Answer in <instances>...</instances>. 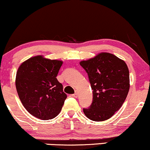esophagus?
Listing matches in <instances>:
<instances>
[{
	"instance_id": "obj_1",
	"label": "esophagus",
	"mask_w": 150,
	"mask_h": 150,
	"mask_svg": "<svg viewBox=\"0 0 150 150\" xmlns=\"http://www.w3.org/2000/svg\"><path fill=\"white\" fill-rule=\"evenodd\" d=\"M73 97H74V98H77V92H75V93H74L73 95Z\"/></svg>"
}]
</instances>
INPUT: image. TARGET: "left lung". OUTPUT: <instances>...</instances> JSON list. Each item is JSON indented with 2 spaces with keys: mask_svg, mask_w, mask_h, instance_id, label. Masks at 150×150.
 <instances>
[{
  "mask_svg": "<svg viewBox=\"0 0 150 150\" xmlns=\"http://www.w3.org/2000/svg\"><path fill=\"white\" fill-rule=\"evenodd\" d=\"M88 74L93 90V102L84 114L100 122L109 119L120 109L129 90V72L123 60L109 52H101L80 62Z\"/></svg>",
  "mask_w": 150,
  "mask_h": 150,
  "instance_id": "obj_1",
  "label": "left lung"
}]
</instances>
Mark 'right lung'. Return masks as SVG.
I'll use <instances>...</instances> for the list:
<instances>
[{"instance_id":"add662e5","label":"right lung","mask_w":150,"mask_h":150,"mask_svg":"<svg viewBox=\"0 0 150 150\" xmlns=\"http://www.w3.org/2000/svg\"><path fill=\"white\" fill-rule=\"evenodd\" d=\"M63 62L38 55L21 64L16 88L23 107L33 116L46 120L56 117L67 98L57 76Z\"/></svg>"}]
</instances>
